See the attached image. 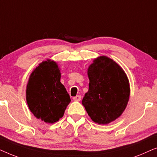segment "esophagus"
I'll return each mask as SVG.
<instances>
[{
    "label": "esophagus",
    "instance_id": "esophagus-1",
    "mask_svg": "<svg viewBox=\"0 0 157 157\" xmlns=\"http://www.w3.org/2000/svg\"><path fill=\"white\" fill-rule=\"evenodd\" d=\"M73 99H74V101H81V96L78 95V96H75V97L73 98Z\"/></svg>",
    "mask_w": 157,
    "mask_h": 157
}]
</instances>
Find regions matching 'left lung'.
I'll use <instances>...</instances> for the list:
<instances>
[{
	"instance_id": "obj_1",
	"label": "left lung",
	"mask_w": 157,
	"mask_h": 157,
	"mask_svg": "<svg viewBox=\"0 0 157 157\" xmlns=\"http://www.w3.org/2000/svg\"><path fill=\"white\" fill-rule=\"evenodd\" d=\"M89 91L82 104L92 121L108 124L120 117L129 100L128 77L113 59L101 56L95 59L87 71Z\"/></svg>"
}]
</instances>
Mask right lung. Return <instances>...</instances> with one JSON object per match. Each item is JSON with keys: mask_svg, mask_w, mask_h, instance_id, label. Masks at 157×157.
Returning a JSON list of instances; mask_svg holds the SVG:
<instances>
[{"mask_svg": "<svg viewBox=\"0 0 157 157\" xmlns=\"http://www.w3.org/2000/svg\"><path fill=\"white\" fill-rule=\"evenodd\" d=\"M61 76L56 62L47 59L38 64L28 81V106L34 117L46 123L59 121L71 102L69 94L61 83Z\"/></svg>", "mask_w": 157, "mask_h": 157, "instance_id": "add662e5", "label": "right lung"}]
</instances>
